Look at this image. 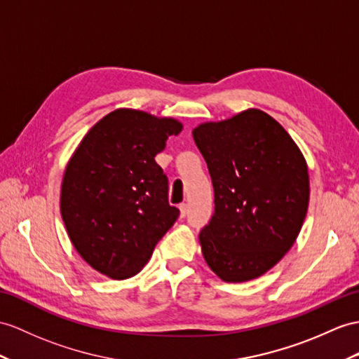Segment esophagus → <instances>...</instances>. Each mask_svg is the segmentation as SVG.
<instances>
[{
	"label": "esophagus",
	"mask_w": 359,
	"mask_h": 359,
	"mask_svg": "<svg viewBox=\"0 0 359 359\" xmlns=\"http://www.w3.org/2000/svg\"><path fill=\"white\" fill-rule=\"evenodd\" d=\"M180 212H181V217H186L189 213V205L187 204H181L180 205Z\"/></svg>",
	"instance_id": "esophagus-1"
}]
</instances>
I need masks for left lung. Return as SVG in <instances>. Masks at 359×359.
Returning <instances> with one entry per match:
<instances>
[{
	"instance_id": "left-lung-1",
	"label": "left lung",
	"mask_w": 359,
	"mask_h": 359,
	"mask_svg": "<svg viewBox=\"0 0 359 359\" xmlns=\"http://www.w3.org/2000/svg\"><path fill=\"white\" fill-rule=\"evenodd\" d=\"M215 190V213L199 233L207 265L224 282H248L280 260L309 205L308 164L283 126L247 109L194 129Z\"/></svg>"
}]
</instances>
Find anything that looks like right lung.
<instances>
[{"instance_id":"add662e5","label":"right lung","mask_w":359,"mask_h":359,"mask_svg":"<svg viewBox=\"0 0 359 359\" xmlns=\"http://www.w3.org/2000/svg\"><path fill=\"white\" fill-rule=\"evenodd\" d=\"M181 130L170 117L116 109L88 130L69 158L60 215L76 251L99 273L118 280L135 276L178 219L155 155Z\"/></svg>"}]
</instances>
